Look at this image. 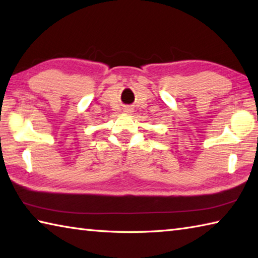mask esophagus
Segmentation results:
<instances>
[{"label": "esophagus", "mask_w": 258, "mask_h": 258, "mask_svg": "<svg viewBox=\"0 0 258 258\" xmlns=\"http://www.w3.org/2000/svg\"><path fill=\"white\" fill-rule=\"evenodd\" d=\"M124 111L127 112V113L132 112V108H131V107H125V108H124Z\"/></svg>", "instance_id": "34e87169"}]
</instances>
